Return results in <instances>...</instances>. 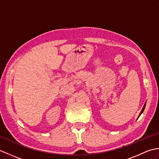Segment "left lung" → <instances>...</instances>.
Listing matches in <instances>:
<instances>
[{
  "label": "left lung",
  "instance_id": "8db88e82",
  "mask_svg": "<svg viewBox=\"0 0 159 159\" xmlns=\"http://www.w3.org/2000/svg\"><path fill=\"white\" fill-rule=\"evenodd\" d=\"M145 106H146V104H145V105H144V107H143V109H142V111H141V113H140V115H141V113H143V110H144V109H145Z\"/></svg>",
  "mask_w": 159,
  "mask_h": 159
}]
</instances>
